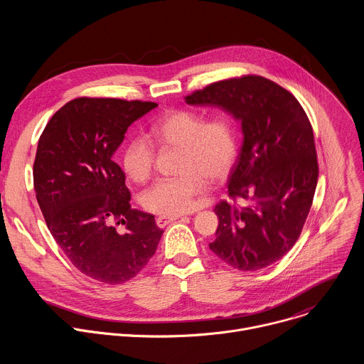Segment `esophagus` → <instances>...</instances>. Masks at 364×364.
Segmentation results:
<instances>
[{"label": "esophagus", "mask_w": 364, "mask_h": 364, "mask_svg": "<svg viewBox=\"0 0 364 364\" xmlns=\"http://www.w3.org/2000/svg\"><path fill=\"white\" fill-rule=\"evenodd\" d=\"M177 219H180V216H159L157 219H155V222H157L159 228H166L168 223H171Z\"/></svg>", "instance_id": "obj_1"}]
</instances>
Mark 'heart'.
I'll return each instance as SVG.
<instances>
[{"label":"heart","mask_w":364,"mask_h":364,"mask_svg":"<svg viewBox=\"0 0 364 364\" xmlns=\"http://www.w3.org/2000/svg\"><path fill=\"white\" fill-rule=\"evenodd\" d=\"M149 138L160 145L181 148L177 177L155 181L141 194V204L151 213L178 216L191 212L205 188V177L220 180L232 170L237 155V134L230 118L209 121L194 111H171L155 121ZM122 167L135 183L152 171L154 149L144 136H132L122 149Z\"/></svg>","instance_id":"1"}]
</instances>
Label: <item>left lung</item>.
I'll return each mask as SVG.
<instances>
[{"label":"left lung","instance_id":"left-lung-1","mask_svg":"<svg viewBox=\"0 0 364 364\" xmlns=\"http://www.w3.org/2000/svg\"><path fill=\"white\" fill-rule=\"evenodd\" d=\"M187 105L215 107L240 122L242 146L229 176V194L212 252L239 271L272 265L295 245L313 204L318 163L314 132L299 102L262 76L216 82L186 96Z\"/></svg>","mask_w":364,"mask_h":364}]
</instances>
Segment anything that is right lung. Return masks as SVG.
Returning a JSON list of instances; mask_svg holds the SVG:
<instances>
[{"mask_svg": "<svg viewBox=\"0 0 364 364\" xmlns=\"http://www.w3.org/2000/svg\"><path fill=\"white\" fill-rule=\"evenodd\" d=\"M154 102L79 97L46 125L33 167L47 228L69 261L103 284L132 279L164 233L154 215L132 209L125 174L114 161L127 129Z\"/></svg>", "mask_w": 364, "mask_h": 364, "instance_id": "add662e5", "label": "right lung"}]
</instances>
